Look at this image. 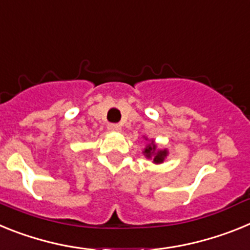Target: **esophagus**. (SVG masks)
<instances>
[{"label": "esophagus", "mask_w": 250, "mask_h": 250, "mask_svg": "<svg viewBox=\"0 0 250 250\" xmlns=\"http://www.w3.org/2000/svg\"><path fill=\"white\" fill-rule=\"evenodd\" d=\"M107 129L112 132H120L121 131V126L120 125H118V124H110L109 126H107Z\"/></svg>", "instance_id": "1"}]
</instances>
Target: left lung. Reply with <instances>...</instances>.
<instances>
[{"instance_id": "obj_1", "label": "left lung", "mask_w": 250, "mask_h": 250, "mask_svg": "<svg viewBox=\"0 0 250 250\" xmlns=\"http://www.w3.org/2000/svg\"><path fill=\"white\" fill-rule=\"evenodd\" d=\"M145 140L147 141L146 146L143 150V154H144L145 158L152 159V163H154V164H161V163H164L167 156L169 155L167 149H158V145L155 144V140H147L146 138H145Z\"/></svg>"}]
</instances>
